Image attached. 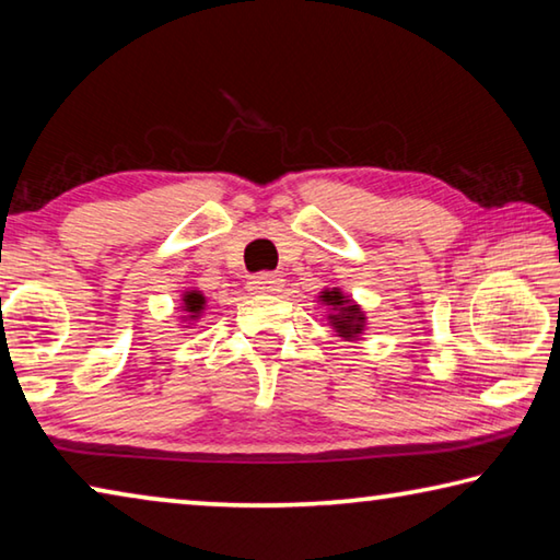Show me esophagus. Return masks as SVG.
Segmentation results:
<instances>
[{
  "instance_id": "1",
  "label": "esophagus",
  "mask_w": 560,
  "mask_h": 560,
  "mask_svg": "<svg viewBox=\"0 0 560 560\" xmlns=\"http://www.w3.org/2000/svg\"><path fill=\"white\" fill-rule=\"evenodd\" d=\"M283 287V277L281 273H269L264 271L259 277H252L249 283H246V289L252 293H277Z\"/></svg>"
}]
</instances>
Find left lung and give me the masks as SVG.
<instances>
[{"mask_svg":"<svg viewBox=\"0 0 560 560\" xmlns=\"http://www.w3.org/2000/svg\"><path fill=\"white\" fill-rule=\"evenodd\" d=\"M320 301L330 306V314H328V324L334 326L336 334L346 340H358L363 336L365 330V311L358 306L353 299H348L343 291L340 289H326L320 291Z\"/></svg>","mask_w":560,"mask_h":560,"instance_id":"1","label":"left lung"}]
</instances>
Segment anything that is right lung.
I'll return each instance as SVG.
<instances>
[{
    "label": "right lung",
    "mask_w": 560,
    "mask_h": 560,
    "mask_svg": "<svg viewBox=\"0 0 560 560\" xmlns=\"http://www.w3.org/2000/svg\"><path fill=\"white\" fill-rule=\"evenodd\" d=\"M205 306H207V299L202 296V291H185L183 293V306H179V311H183V318L185 324H192V320L200 318L205 314Z\"/></svg>",
    "instance_id": "1"
}]
</instances>
